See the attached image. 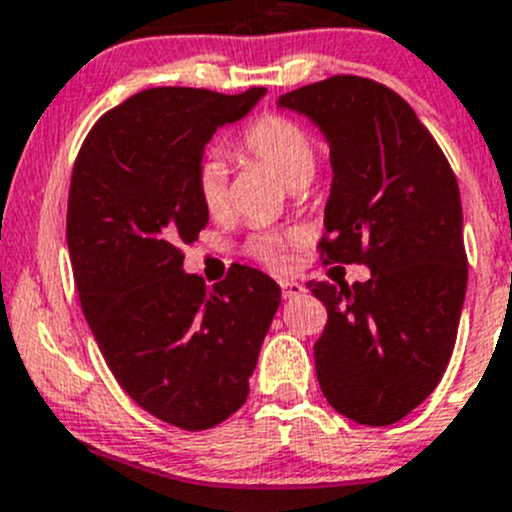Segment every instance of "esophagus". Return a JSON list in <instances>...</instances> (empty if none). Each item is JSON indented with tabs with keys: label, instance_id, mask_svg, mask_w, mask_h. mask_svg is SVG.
Returning a JSON list of instances; mask_svg holds the SVG:
<instances>
[{
	"label": "esophagus",
	"instance_id": "obj_1",
	"mask_svg": "<svg viewBox=\"0 0 512 512\" xmlns=\"http://www.w3.org/2000/svg\"><path fill=\"white\" fill-rule=\"evenodd\" d=\"M281 288H283V295H286V298H298L300 293H305L303 283H298V281H281Z\"/></svg>",
	"mask_w": 512,
	"mask_h": 512
}]
</instances>
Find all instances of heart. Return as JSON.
I'll return each mask as SVG.
<instances>
[{
    "label": "heart",
    "instance_id": "1",
    "mask_svg": "<svg viewBox=\"0 0 512 512\" xmlns=\"http://www.w3.org/2000/svg\"><path fill=\"white\" fill-rule=\"evenodd\" d=\"M236 157L271 167L288 187H303L315 172V140L308 130L286 115L256 118L234 145ZM197 197L207 214L217 217L226 209V170L217 160H207L197 170ZM286 236L263 234L249 244L251 254L271 266L286 263Z\"/></svg>",
    "mask_w": 512,
    "mask_h": 512
}]
</instances>
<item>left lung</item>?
I'll return each instance as SVG.
<instances>
[{"mask_svg":"<svg viewBox=\"0 0 512 512\" xmlns=\"http://www.w3.org/2000/svg\"><path fill=\"white\" fill-rule=\"evenodd\" d=\"M330 145L323 263H365V283L310 281L328 323L315 374L335 412L367 426L404 419L451 360L466 298L463 212L449 160L392 88L333 76L278 98Z\"/></svg>","mask_w":512,"mask_h":512,"instance_id":"obj_1","label":"left lung"}]
</instances>
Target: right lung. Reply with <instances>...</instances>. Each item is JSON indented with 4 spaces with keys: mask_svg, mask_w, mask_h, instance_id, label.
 <instances>
[{
    "mask_svg": "<svg viewBox=\"0 0 512 512\" xmlns=\"http://www.w3.org/2000/svg\"><path fill=\"white\" fill-rule=\"evenodd\" d=\"M263 93L147 88L93 125L73 165L66 241L83 315L120 387L184 431L246 402L281 303L256 268H234L212 291L182 271V246L209 221L197 197L204 145Z\"/></svg>",
    "mask_w": 512,
    "mask_h": 512,
    "instance_id": "1",
    "label": "right lung"
}]
</instances>
